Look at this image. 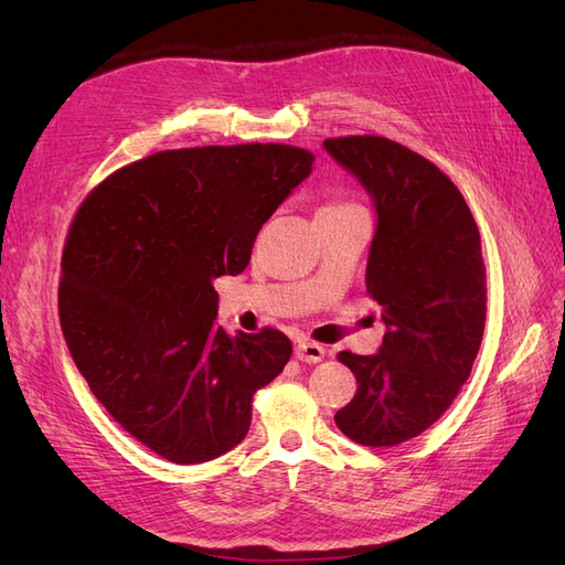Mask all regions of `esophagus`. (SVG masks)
<instances>
[{"label": "esophagus", "mask_w": 565, "mask_h": 565, "mask_svg": "<svg viewBox=\"0 0 565 565\" xmlns=\"http://www.w3.org/2000/svg\"><path fill=\"white\" fill-rule=\"evenodd\" d=\"M295 355L301 363H320L324 358V349L320 344H313V341H299L295 347Z\"/></svg>", "instance_id": "34e87169"}]
</instances>
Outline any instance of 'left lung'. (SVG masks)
<instances>
[{
	"instance_id": "1",
	"label": "left lung",
	"mask_w": 565,
	"mask_h": 565,
	"mask_svg": "<svg viewBox=\"0 0 565 565\" xmlns=\"http://www.w3.org/2000/svg\"><path fill=\"white\" fill-rule=\"evenodd\" d=\"M322 148L374 204L365 282L386 328L377 353H339L358 391L334 422L361 446H398L446 413L481 349V235L455 183L409 148L382 136L328 139Z\"/></svg>"
}]
</instances>
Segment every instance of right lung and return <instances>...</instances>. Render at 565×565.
<instances>
[{
  "label": "right lung",
  "instance_id": "right-lung-1",
  "mask_svg": "<svg viewBox=\"0 0 565 565\" xmlns=\"http://www.w3.org/2000/svg\"><path fill=\"white\" fill-rule=\"evenodd\" d=\"M313 172L278 143L156 152L82 202L63 249L58 316L82 377L115 422L174 465L243 443L252 396L292 355L278 330L228 334L214 280Z\"/></svg>",
  "mask_w": 565,
  "mask_h": 565
}]
</instances>
